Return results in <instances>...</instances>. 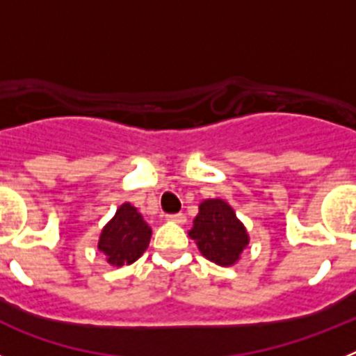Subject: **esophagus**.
<instances>
[{
	"instance_id": "34e87169",
	"label": "esophagus",
	"mask_w": 356,
	"mask_h": 356,
	"mask_svg": "<svg viewBox=\"0 0 356 356\" xmlns=\"http://www.w3.org/2000/svg\"><path fill=\"white\" fill-rule=\"evenodd\" d=\"M165 219L171 222H178V225H184V222L187 221L185 213H169V216H165Z\"/></svg>"
}]
</instances>
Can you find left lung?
Returning a JSON list of instances; mask_svg holds the SVG:
<instances>
[{"label":"left lung","mask_w":356,"mask_h":356,"mask_svg":"<svg viewBox=\"0 0 356 356\" xmlns=\"http://www.w3.org/2000/svg\"><path fill=\"white\" fill-rule=\"evenodd\" d=\"M188 235L207 259L219 266H232L248 246L246 228L235 217L234 209L222 200H207L200 205Z\"/></svg>","instance_id":"8db88e82"}]
</instances>
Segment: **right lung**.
I'll list each match as a JSON object with an SVG mask.
<instances>
[{"mask_svg": "<svg viewBox=\"0 0 356 356\" xmlns=\"http://www.w3.org/2000/svg\"><path fill=\"white\" fill-rule=\"evenodd\" d=\"M151 238V228L137 209L124 203L118 209L114 219L103 228L97 242L99 251L106 254L112 266H128L146 251Z\"/></svg>", "mask_w": 356, "mask_h": 356, "instance_id": "1", "label": "right lung"}]
</instances>
